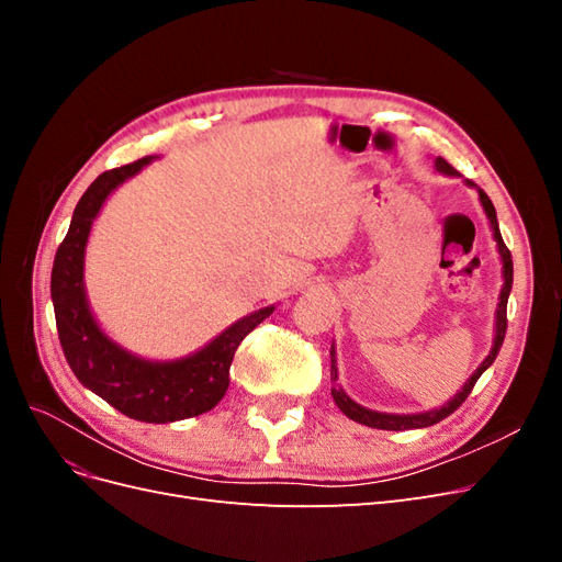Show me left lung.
<instances>
[{
  "label": "left lung",
  "mask_w": 562,
  "mask_h": 562,
  "mask_svg": "<svg viewBox=\"0 0 562 562\" xmlns=\"http://www.w3.org/2000/svg\"><path fill=\"white\" fill-rule=\"evenodd\" d=\"M436 168L438 173H446V176H457L454 168L443 159V157H436ZM473 184V182H471ZM479 196H481V203H483V211L490 220V227H492V234H495V241H497V248H499V255H502V271H504V285H502V293H499V304H497V314H495V342H492V351L485 356V361L475 368L473 375L464 382L462 391H457L454 398H450L446 405L436 407V411H427V413H417V415H389V413H375V411H368V407L359 405L356 401H351L345 389L337 384V356H335V347L330 349V382H333V401L337 403L339 411H342L349 419L359 422V424H366V427H372V429H384V431H405V429H424V427H431V424H438L440 419H446L448 415H452L459 405H462L467 401V396L471 394L473 384L479 382V378L483 375V372L495 363L497 353L502 349V342H504V335H506V302H508V293H512V285H514V260H512V250L506 248L502 234H499V225H497V211L495 206H492L490 196L479 190Z\"/></svg>",
  "instance_id": "left-lung-1"
}]
</instances>
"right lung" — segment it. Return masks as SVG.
<instances>
[{"instance_id":"add662e5","label":"right lung","mask_w":562,"mask_h":562,"mask_svg":"<svg viewBox=\"0 0 562 562\" xmlns=\"http://www.w3.org/2000/svg\"><path fill=\"white\" fill-rule=\"evenodd\" d=\"M155 157H143L98 176L79 199L70 229L56 250L50 271L60 347L77 380L131 419L166 424L213 411L229 386V366L244 337L262 323L274 304L239 318L211 342L176 361H147L119 347L100 330L83 288V255L95 215L124 180Z\"/></svg>"}]
</instances>
